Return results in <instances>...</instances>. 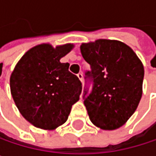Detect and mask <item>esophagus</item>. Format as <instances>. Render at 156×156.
I'll return each mask as SVG.
<instances>
[{
    "instance_id": "obj_1",
    "label": "esophagus",
    "mask_w": 156,
    "mask_h": 156,
    "mask_svg": "<svg viewBox=\"0 0 156 156\" xmlns=\"http://www.w3.org/2000/svg\"><path fill=\"white\" fill-rule=\"evenodd\" d=\"M77 76H78V78H79V80L82 81V79H83V73H82V72H79Z\"/></svg>"
}]
</instances>
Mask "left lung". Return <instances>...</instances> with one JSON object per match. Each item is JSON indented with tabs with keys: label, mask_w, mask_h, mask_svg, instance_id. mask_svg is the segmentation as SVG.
Listing matches in <instances>:
<instances>
[{
	"label": "left lung",
	"mask_w": 156,
	"mask_h": 156,
	"mask_svg": "<svg viewBox=\"0 0 156 156\" xmlns=\"http://www.w3.org/2000/svg\"><path fill=\"white\" fill-rule=\"evenodd\" d=\"M90 65L85 73L84 105L91 122L104 130L122 126L135 113L142 97L143 64L126 44L118 41L98 40L80 47Z\"/></svg>",
	"instance_id": "8db88e82"
}]
</instances>
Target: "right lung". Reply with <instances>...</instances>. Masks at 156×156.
Returning a JSON list of instances; mask_svg holds the SVG:
<instances>
[{
    "mask_svg": "<svg viewBox=\"0 0 156 156\" xmlns=\"http://www.w3.org/2000/svg\"><path fill=\"white\" fill-rule=\"evenodd\" d=\"M72 48L38 45L26 52L12 73L10 86L16 106L36 127L51 130L61 126L79 99L80 80L69 71V63L59 61Z\"/></svg>",
    "mask_w": 156,
    "mask_h": 156,
    "instance_id": "1",
    "label": "right lung"
}]
</instances>
